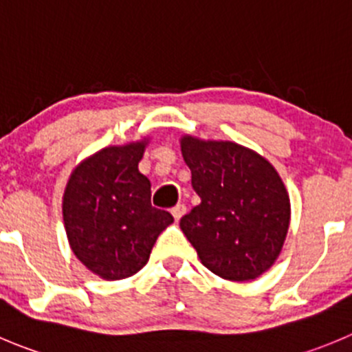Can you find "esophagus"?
<instances>
[{
  "mask_svg": "<svg viewBox=\"0 0 352 352\" xmlns=\"http://www.w3.org/2000/svg\"><path fill=\"white\" fill-rule=\"evenodd\" d=\"M185 212H186V206H185V204H178V206H174L173 210H170V214H173L174 219H176V221L182 219V217L185 216Z\"/></svg>",
  "mask_w": 352,
  "mask_h": 352,
  "instance_id": "esophagus-1",
  "label": "esophagus"
}]
</instances>
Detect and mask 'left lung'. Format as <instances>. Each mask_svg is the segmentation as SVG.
I'll list each match as a JSON object with an SVG mask.
<instances>
[{"label": "left lung", "instance_id": "obj_1", "mask_svg": "<svg viewBox=\"0 0 352 352\" xmlns=\"http://www.w3.org/2000/svg\"><path fill=\"white\" fill-rule=\"evenodd\" d=\"M183 159L200 204L179 226L200 263L230 282H249L278 259L290 199L278 170L252 148L183 135Z\"/></svg>", "mask_w": 352, "mask_h": 352}]
</instances>
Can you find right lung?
Wrapping results in <instances>:
<instances>
[{
  "instance_id": "add662e5",
  "label": "right lung",
  "mask_w": 352,
  "mask_h": 352,
  "mask_svg": "<svg viewBox=\"0 0 352 352\" xmlns=\"http://www.w3.org/2000/svg\"><path fill=\"white\" fill-rule=\"evenodd\" d=\"M150 138L98 150L74 167L62 199L69 245L102 280H122L148 263L152 247L173 223L150 204V179L138 164Z\"/></svg>"
}]
</instances>
